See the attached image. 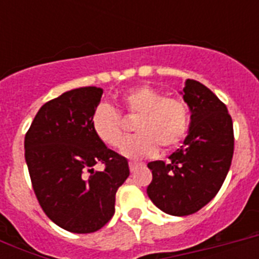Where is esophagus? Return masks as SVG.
Wrapping results in <instances>:
<instances>
[{
    "label": "esophagus",
    "instance_id": "34e87169",
    "mask_svg": "<svg viewBox=\"0 0 259 259\" xmlns=\"http://www.w3.org/2000/svg\"><path fill=\"white\" fill-rule=\"evenodd\" d=\"M130 166V172H136V170L141 166V164H138V162H129Z\"/></svg>",
    "mask_w": 259,
    "mask_h": 259
}]
</instances>
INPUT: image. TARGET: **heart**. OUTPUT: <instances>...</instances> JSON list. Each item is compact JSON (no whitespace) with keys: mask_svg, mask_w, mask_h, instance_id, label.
Wrapping results in <instances>:
<instances>
[{"mask_svg":"<svg viewBox=\"0 0 259 259\" xmlns=\"http://www.w3.org/2000/svg\"><path fill=\"white\" fill-rule=\"evenodd\" d=\"M121 105L134 122L136 136L122 142L121 154L130 160L150 157L158 145L172 149L180 144L188 129V106L184 99L165 97V94L144 84L127 90L121 98ZM94 134L105 145L117 148L123 138V123L117 110L102 103L91 118Z\"/></svg>","mask_w":259,"mask_h":259,"instance_id":"heart-1","label":"heart"}]
</instances>
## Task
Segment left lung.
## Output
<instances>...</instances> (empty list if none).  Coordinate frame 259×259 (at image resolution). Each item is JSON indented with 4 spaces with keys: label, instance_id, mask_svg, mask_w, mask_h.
<instances>
[{
    "label": "left lung",
    "instance_id": "obj_1",
    "mask_svg": "<svg viewBox=\"0 0 259 259\" xmlns=\"http://www.w3.org/2000/svg\"><path fill=\"white\" fill-rule=\"evenodd\" d=\"M183 98L191 110L188 136L168 161H152L148 196L165 213L197 212L219 192L234 154L233 119L209 89L187 79Z\"/></svg>",
    "mask_w": 259,
    "mask_h": 259
}]
</instances>
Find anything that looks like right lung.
I'll use <instances>...</instances> for the list:
<instances>
[{"instance_id": "right-lung-1", "label": "right lung", "mask_w": 259, "mask_h": 259, "mask_svg": "<svg viewBox=\"0 0 259 259\" xmlns=\"http://www.w3.org/2000/svg\"><path fill=\"white\" fill-rule=\"evenodd\" d=\"M103 90L80 87L42 105L25 134V161L42 211L75 234L102 229L113 218L115 193L129 164L94 134L91 118ZM101 162L103 171H94Z\"/></svg>"}]
</instances>
